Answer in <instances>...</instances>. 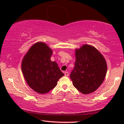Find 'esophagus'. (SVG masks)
<instances>
[{
    "label": "esophagus",
    "instance_id": "1",
    "mask_svg": "<svg viewBox=\"0 0 124 124\" xmlns=\"http://www.w3.org/2000/svg\"><path fill=\"white\" fill-rule=\"evenodd\" d=\"M64 74H65V76H69V73L68 72H65V73H64Z\"/></svg>",
    "mask_w": 124,
    "mask_h": 124
}]
</instances>
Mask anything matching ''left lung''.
I'll list each match as a JSON object with an SVG mask.
<instances>
[{"mask_svg": "<svg viewBox=\"0 0 124 124\" xmlns=\"http://www.w3.org/2000/svg\"><path fill=\"white\" fill-rule=\"evenodd\" d=\"M76 62L70 77L73 86L84 94L94 92L106 77L107 65L102 54L91 45L75 49Z\"/></svg>", "mask_w": 124, "mask_h": 124, "instance_id": "left-lung-1", "label": "left lung"}]
</instances>
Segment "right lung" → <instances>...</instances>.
Segmentation results:
<instances>
[{"instance_id": "right-lung-1", "label": "right lung", "mask_w": 124, "mask_h": 124, "mask_svg": "<svg viewBox=\"0 0 124 124\" xmlns=\"http://www.w3.org/2000/svg\"><path fill=\"white\" fill-rule=\"evenodd\" d=\"M53 51L46 43L34 44L23 56L21 70L29 87L40 94H47L57 85L64 74L55 62L51 60Z\"/></svg>"}]
</instances>
